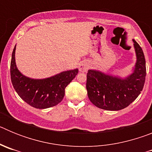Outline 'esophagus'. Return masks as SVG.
Listing matches in <instances>:
<instances>
[{"mask_svg":"<svg viewBox=\"0 0 152 152\" xmlns=\"http://www.w3.org/2000/svg\"><path fill=\"white\" fill-rule=\"evenodd\" d=\"M90 68V64L88 62H85V61H83L82 63H80V66H79V70L80 72H87Z\"/></svg>","mask_w":152,"mask_h":152,"instance_id":"obj_1","label":"esophagus"}]
</instances>
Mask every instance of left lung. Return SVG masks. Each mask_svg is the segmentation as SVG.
<instances>
[{"instance_id": "obj_1", "label": "left lung", "mask_w": 152, "mask_h": 152, "mask_svg": "<svg viewBox=\"0 0 152 152\" xmlns=\"http://www.w3.org/2000/svg\"><path fill=\"white\" fill-rule=\"evenodd\" d=\"M137 61L134 72L125 79L89 70L86 88L91 103L106 110H119L128 107L143 89L146 76L145 58L140 45L133 39Z\"/></svg>"}]
</instances>
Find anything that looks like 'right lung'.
<instances>
[{
  "label": "right lung",
  "instance_id": "1",
  "mask_svg": "<svg viewBox=\"0 0 152 152\" xmlns=\"http://www.w3.org/2000/svg\"><path fill=\"white\" fill-rule=\"evenodd\" d=\"M16 45L12 53L10 77L16 92L24 101L37 109L54 107L62 100L64 89L78 73L74 69L45 79H31L19 72L15 62Z\"/></svg>",
  "mask_w": 152,
  "mask_h": 152
}]
</instances>
